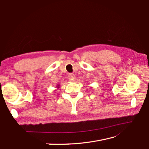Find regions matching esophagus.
<instances>
[{"label": "esophagus", "mask_w": 149, "mask_h": 149, "mask_svg": "<svg viewBox=\"0 0 149 149\" xmlns=\"http://www.w3.org/2000/svg\"><path fill=\"white\" fill-rule=\"evenodd\" d=\"M68 78L70 80L74 81L75 79V75L74 74H68Z\"/></svg>", "instance_id": "1"}]
</instances>
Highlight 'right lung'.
<instances>
[{
    "instance_id": "obj_1",
    "label": "right lung",
    "mask_w": 149,
    "mask_h": 149,
    "mask_svg": "<svg viewBox=\"0 0 149 149\" xmlns=\"http://www.w3.org/2000/svg\"><path fill=\"white\" fill-rule=\"evenodd\" d=\"M57 86H58V87H57V88H59V85H58Z\"/></svg>"
}]
</instances>
